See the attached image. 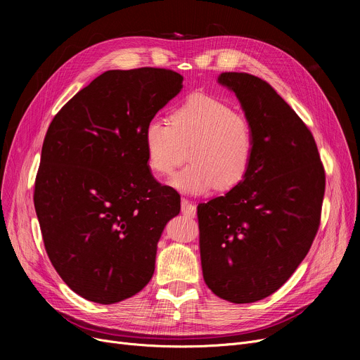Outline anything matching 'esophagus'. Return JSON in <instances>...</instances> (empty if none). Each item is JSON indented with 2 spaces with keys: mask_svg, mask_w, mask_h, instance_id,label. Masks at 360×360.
Masks as SVG:
<instances>
[{
  "mask_svg": "<svg viewBox=\"0 0 360 360\" xmlns=\"http://www.w3.org/2000/svg\"><path fill=\"white\" fill-rule=\"evenodd\" d=\"M181 212H182V214H185L188 217H194L195 213H197V209H195V205L191 201H188V200L184 198L181 201Z\"/></svg>",
  "mask_w": 360,
  "mask_h": 360,
  "instance_id": "1",
  "label": "esophagus"
}]
</instances>
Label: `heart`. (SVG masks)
<instances>
[{
    "instance_id": "b5f03b06",
    "label": "heart",
    "mask_w": 360,
    "mask_h": 360,
    "mask_svg": "<svg viewBox=\"0 0 360 360\" xmlns=\"http://www.w3.org/2000/svg\"><path fill=\"white\" fill-rule=\"evenodd\" d=\"M151 174L163 176L182 158L188 163L169 181L175 190L201 195L217 188L231 191L247 179L255 156L251 122L210 94H191L170 112L169 121L148 120L141 132Z\"/></svg>"
}]
</instances>
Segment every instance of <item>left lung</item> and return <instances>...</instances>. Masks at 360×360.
I'll return each mask as SVG.
<instances>
[{
  "instance_id": "8db88e82",
  "label": "left lung",
  "mask_w": 360,
  "mask_h": 360,
  "mask_svg": "<svg viewBox=\"0 0 360 360\" xmlns=\"http://www.w3.org/2000/svg\"><path fill=\"white\" fill-rule=\"evenodd\" d=\"M255 137V156L240 185L198 204L205 285L233 304L270 296L295 273L321 223L326 170L315 139L280 94L257 75L221 72Z\"/></svg>"
}]
</instances>
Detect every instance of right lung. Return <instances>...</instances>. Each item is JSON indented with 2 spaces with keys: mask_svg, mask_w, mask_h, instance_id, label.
Listing matches in <instances>:
<instances>
[{
  "mask_svg": "<svg viewBox=\"0 0 360 360\" xmlns=\"http://www.w3.org/2000/svg\"><path fill=\"white\" fill-rule=\"evenodd\" d=\"M182 80L167 68L106 71L46 131L34 210L53 269L87 300L121 302L155 273L158 242L181 197L151 175L141 132Z\"/></svg>",
  "mask_w": 360,
  "mask_h": 360,
  "instance_id": "1",
  "label": "right lung"
}]
</instances>
